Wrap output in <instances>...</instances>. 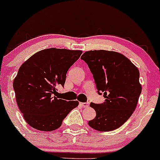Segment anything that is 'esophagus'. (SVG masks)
Here are the masks:
<instances>
[{"instance_id":"34e87169","label":"esophagus","mask_w":160,"mask_h":160,"mask_svg":"<svg viewBox=\"0 0 160 160\" xmlns=\"http://www.w3.org/2000/svg\"><path fill=\"white\" fill-rule=\"evenodd\" d=\"M80 106H82V107H87L89 106L88 103H80Z\"/></svg>"}]
</instances>
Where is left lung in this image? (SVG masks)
<instances>
[{"label": "left lung", "mask_w": 160, "mask_h": 160, "mask_svg": "<svg viewBox=\"0 0 160 160\" xmlns=\"http://www.w3.org/2000/svg\"><path fill=\"white\" fill-rule=\"evenodd\" d=\"M81 59L92 72L98 94L106 98L101 104H90L96 116L88 122L89 126L100 132L119 128L137 107L142 90L139 70L126 57L115 51H86Z\"/></svg>", "instance_id": "left-lung-1"}]
</instances>
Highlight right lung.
I'll list each match as a JSON object with an SVG mask.
<instances>
[{"mask_svg": "<svg viewBox=\"0 0 160 160\" xmlns=\"http://www.w3.org/2000/svg\"><path fill=\"white\" fill-rule=\"evenodd\" d=\"M82 51L49 48L28 58L13 80L16 100L24 119L39 131L59 128L78 101L59 99L57 88L63 86L66 73L78 60Z\"/></svg>", "mask_w": 160, "mask_h": 160, "instance_id": "obj_1", "label": "right lung"}]
</instances>
